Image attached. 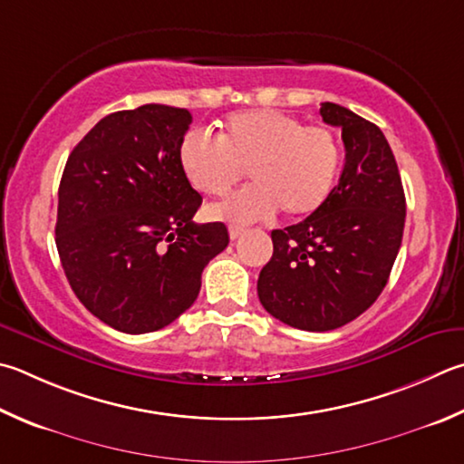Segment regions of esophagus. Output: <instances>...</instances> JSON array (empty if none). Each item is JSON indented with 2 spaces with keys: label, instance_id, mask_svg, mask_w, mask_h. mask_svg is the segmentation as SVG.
<instances>
[{
  "label": "esophagus",
  "instance_id": "34e87169",
  "mask_svg": "<svg viewBox=\"0 0 464 464\" xmlns=\"http://www.w3.org/2000/svg\"><path fill=\"white\" fill-rule=\"evenodd\" d=\"M243 233H246V229H243V227H237V225H231V227H229V237H231L233 241L237 239L239 235H243Z\"/></svg>",
  "mask_w": 464,
  "mask_h": 464
}]
</instances>
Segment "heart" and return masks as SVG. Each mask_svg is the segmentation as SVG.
<instances>
[{
  "mask_svg": "<svg viewBox=\"0 0 464 464\" xmlns=\"http://www.w3.org/2000/svg\"><path fill=\"white\" fill-rule=\"evenodd\" d=\"M179 164L190 187L208 197L229 192L247 168L254 184L208 208L210 218L246 225L276 208L292 218L316 213L334 187L341 146L323 125H304L276 109H247L227 115L217 140L188 131Z\"/></svg>",
  "mask_w": 464,
  "mask_h": 464,
  "instance_id": "obj_1",
  "label": "heart"
}]
</instances>
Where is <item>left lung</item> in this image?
<instances>
[{
	"instance_id": "8db88e82",
	"label": "left lung",
	"mask_w": 464,
	"mask_h": 464,
	"mask_svg": "<svg viewBox=\"0 0 464 464\" xmlns=\"http://www.w3.org/2000/svg\"><path fill=\"white\" fill-rule=\"evenodd\" d=\"M320 115L343 130L339 184L316 213L272 231L274 256L257 280L269 314L313 333L334 331L373 304L406 223L400 170L383 131L336 103H323Z\"/></svg>"
}]
</instances>
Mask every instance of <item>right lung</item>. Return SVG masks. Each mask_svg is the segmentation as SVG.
Segmentation results:
<instances>
[{"label":"right lung","mask_w":464,"mask_h":464,"mask_svg":"<svg viewBox=\"0 0 464 464\" xmlns=\"http://www.w3.org/2000/svg\"><path fill=\"white\" fill-rule=\"evenodd\" d=\"M187 109L141 105L101 120L66 160L56 249L72 292L115 331H160L192 306L229 246L223 223H192L203 197L184 179Z\"/></svg>","instance_id":"1"}]
</instances>
